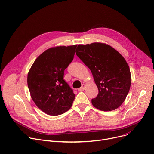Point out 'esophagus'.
I'll return each instance as SVG.
<instances>
[{"instance_id":"esophagus-1","label":"esophagus","mask_w":154,"mask_h":154,"mask_svg":"<svg viewBox=\"0 0 154 154\" xmlns=\"http://www.w3.org/2000/svg\"><path fill=\"white\" fill-rule=\"evenodd\" d=\"M85 84H82V87L78 89V90H79V91H84V89H85Z\"/></svg>"}]
</instances>
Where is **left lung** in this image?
Returning <instances> with one entry per match:
<instances>
[{
    "mask_svg": "<svg viewBox=\"0 0 154 154\" xmlns=\"http://www.w3.org/2000/svg\"><path fill=\"white\" fill-rule=\"evenodd\" d=\"M76 55L90 69L99 92L91 100L97 109L110 111L125 101L131 84L129 67L124 57L109 45H79Z\"/></svg>",
    "mask_w": 154,
    "mask_h": 154,
    "instance_id": "1",
    "label": "left lung"
}]
</instances>
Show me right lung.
Wrapping results in <instances>:
<instances>
[{
  "label": "right lung",
  "mask_w": 154,
  "mask_h": 154,
  "mask_svg": "<svg viewBox=\"0 0 154 154\" xmlns=\"http://www.w3.org/2000/svg\"><path fill=\"white\" fill-rule=\"evenodd\" d=\"M77 45L49 48L41 54L27 77L30 96L46 114L57 116L68 111L75 95L63 79L64 70L72 61Z\"/></svg>",
  "instance_id": "obj_1"
}]
</instances>
